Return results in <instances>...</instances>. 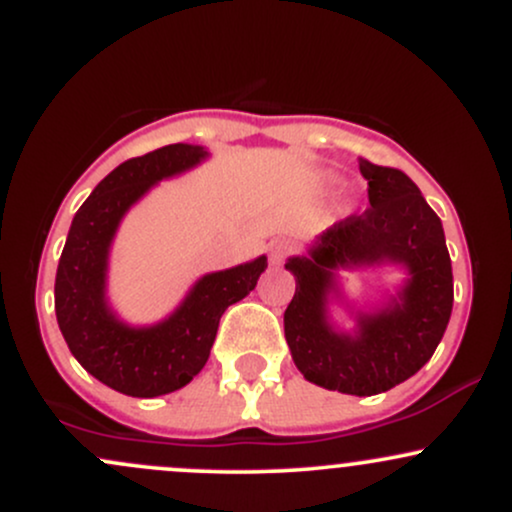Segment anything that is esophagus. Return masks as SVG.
<instances>
[{"mask_svg": "<svg viewBox=\"0 0 512 512\" xmlns=\"http://www.w3.org/2000/svg\"><path fill=\"white\" fill-rule=\"evenodd\" d=\"M289 252H291L289 240H276V243H272V248H269V260H272V264H281L286 260Z\"/></svg>", "mask_w": 512, "mask_h": 512, "instance_id": "obj_1", "label": "esophagus"}]
</instances>
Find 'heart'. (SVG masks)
Segmentation results:
<instances>
[{
  "label": "heart",
  "instance_id": "b5f03b06",
  "mask_svg": "<svg viewBox=\"0 0 512 512\" xmlns=\"http://www.w3.org/2000/svg\"><path fill=\"white\" fill-rule=\"evenodd\" d=\"M320 185H322V187H332V185H334V175H322Z\"/></svg>",
  "mask_w": 512,
  "mask_h": 512
}]
</instances>
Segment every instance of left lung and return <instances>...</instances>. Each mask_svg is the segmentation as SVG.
I'll use <instances>...</instances> for the list:
<instances>
[{
  "instance_id": "left-lung-1",
  "label": "left lung",
  "mask_w": 512,
  "mask_h": 512,
  "mask_svg": "<svg viewBox=\"0 0 512 512\" xmlns=\"http://www.w3.org/2000/svg\"><path fill=\"white\" fill-rule=\"evenodd\" d=\"M370 207L334 223L308 248L289 257L296 293L284 313L291 358L308 383L344 395L387 392L431 361L452 313V264L443 223L419 187L397 168L361 158ZM397 263L408 279L373 311H357L354 333L329 320L339 268Z\"/></svg>"
}]
</instances>
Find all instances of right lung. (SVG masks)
I'll use <instances>...</instances> for the list:
<instances>
[{
    "instance_id": "add662e5",
    "label": "right lung",
    "mask_w": 512,
    "mask_h": 512,
    "mask_svg": "<svg viewBox=\"0 0 512 512\" xmlns=\"http://www.w3.org/2000/svg\"><path fill=\"white\" fill-rule=\"evenodd\" d=\"M209 158L204 146L170 144L129 158L98 182L74 214L55 276V313L76 361L103 385L129 397L180 390L207 363L221 315L243 301L267 269V257L204 274L166 320L127 325L110 308L108 260L117 228L161 180Z\"/></svg>"
}]
</instances>
